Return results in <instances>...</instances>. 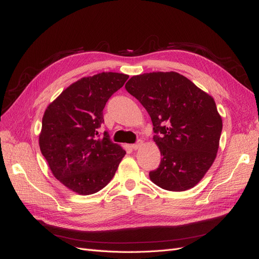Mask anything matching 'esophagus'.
<instances>
[{
  "label": "esophagus",
  "instance_id": "obj_1",
  "mask_svg": "<svg viewBox=\"0 0 259 259\" xmlns=\"http://www.w3.org/2000/svg\"><path fill=\"white\" fill-rule=\"evenodd\" d=\"M142 146H143V140H138L136 144H133L131 146V148L133 149V150H137V149H139Z\"/></svg>",
  "mask_w": 259,
  "mask_h": 259
}]
</instances>
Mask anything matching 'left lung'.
<instances>
[{"mask_svg":"<svg viewBox=\"0 0 259 259\" xmlns=\"http://www.w3.org/2000/svg\"><path fill=\"white\" fill-rule=\"evenodd\" d=\"M125 89L142 104L153 124L162 159L149 173L168 191H185L204 177L215 161L223 130L214 98L177 72L132 76Z\"/></svg>","mask_w":259,"mask_h":259,"instance_id":"8db88e82","label":"left lung"}]
</instances>
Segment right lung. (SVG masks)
<instances>
[{
  "mask_svg": "<svg viewBox=\"0 0 259 259\" xmlns=\"http://www.w3.org/2000/svg\"><path fill=\"white\" fill-rule=\"evenodd\" d=\"M127 74L101 72L72 83L44 112L38 136L41 152L55 178L82 195L96 193L113 178L125 150L100 137L103 110Z\"/></svg>",
  "mask_w": 259,
  "mask_h": 259,
  "instance_id": "obj_1",
  "label": "right lung"
}]
</instances>
